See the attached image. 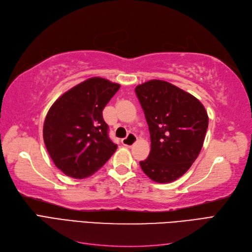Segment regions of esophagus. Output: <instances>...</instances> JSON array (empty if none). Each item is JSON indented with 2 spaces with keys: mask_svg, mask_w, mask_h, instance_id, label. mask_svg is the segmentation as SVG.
Returning a JSON list of instances; mask_svg holds the SVG:
<instances>
[{
  "mask_svg": "<svg viewBox=\"0 0 252 252\" xmlns=\"http://www.w3.org/2000/svg\"><path fill=\"white\" fill-rule=\"evenodd\" d=\"M135 141H136V135L134 133H129L125 139L122 140V144H123L124 146L130 147L135 143Z\"/></svg>",
  "mask_w": 252,
  "mask_h": 252,
  "instance_id": "esophagus-1",
  "label": "esophagus"
}]
</instances>
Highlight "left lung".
<instances>
[{"instance_id":"8db88e82","label":"left lung","mask_w":252,"mask_h":252,"mask_svg":"<svg viewBox=\"0 0 252 252\" xmlns=\"http://www.w3.org/2000/svg\"><path fill=\"white\" fill-rule=\"evenodd\" d=\"M151 141L148 158L141 161L144 173L157 183L182 177L203 147L208 116L203 104L172 84L151 80L135 87Z\"/></svg>"}]
</instances>
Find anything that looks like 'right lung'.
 Returning a JSON list of instances; mask_svg holds the SVG:
<instances>
[{"mask_svg": "<svg viewBox=\"0 0 252 252\" xmlns=\"http://www.w3.org/2000/svg\"><path fill=\"white\" fill-rule=\"evenodd\" d=\"M120 85L90 78L61 95L50 107L43 138L51 159L68 177L84 179L94 174L117 150L108 136L103 109Z\"/></svg>", "mask_w": 252, "mask_h": 252, "instance_id": "add662e5", "label": "right lung"}]
</instances>
